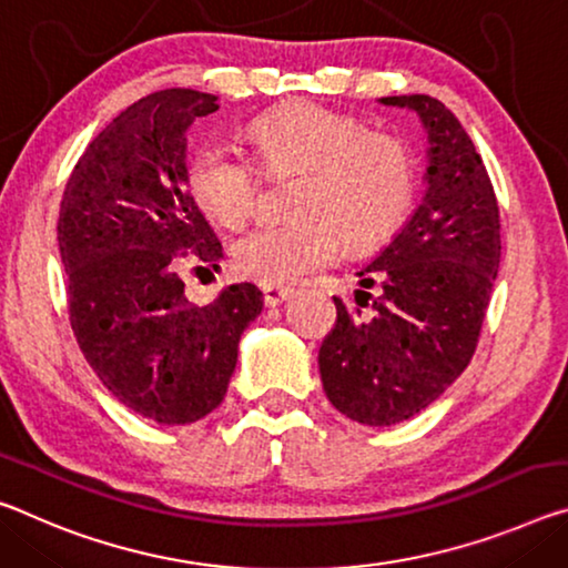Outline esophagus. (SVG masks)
<instances>
[{"instance_id":"obj_1","label":"esophagus","mask_w":568,"mask_h":568,"mask_svg":"<svg viewBox=\"0 0 568 568\" xmlns=\"http://www.w3.org/2000/svg\"><path fill=\"white\" fill-rule=\"evenodd\" d=\"M293 291L291 287H281V285H263V301L267 308H277L283 305L287 298H291Z\"/></svg>"}]
</instances>
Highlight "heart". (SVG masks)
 <instances>
[{"label": "heart", "mask_w": 568, "mask_h": 568, "mask_svg": "<svg viewBox=\"0 0 568 568\" xmlns=\"http://www.w3.org/2000/svg\"><path fill=\"white\" fill-rule=\"evenodd\" d=\"M250 141L265 174H301L293 224H265L235 242L242 277L285 285L326 267L341 252L372 247L404 220L414 192L409 149L366 133L354 115L293 103L252 123ZM257 166L230 143H206L189 164L194 202L222 227L247 224L257 204Z\"/></svg>", "instance_id": "heart-1"}]
</instances>
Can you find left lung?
Instances as JSON below:
<instances>
[{
    "mask_svg": "<svg viewBox=\"0 0 568 568\" xmlns=\"http://www.w3.org/2000/svg\"><path fill=\"white\" fill-rule=\"evenodd\" d=\"M379 103L417 113L425 129V196L358 273V285H381L377 295L358 287L356 311L333 298L338 316L318 368L341 414L392 427L443 397L470 364L500 267V217L483 159L445 103L429 95Z\"/></svg>",
    "mask_w": 568,
    "mask_h": 568,
    "instance_id": "8db88e82",
    "label": "left lung"
}]
</instances>
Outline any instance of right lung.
Masks as SVG:
<instances>
[{
  "label": "right lung",
  "instance_id": "obj_1",
  "mask_svg": "<svg viewBox=\"0 0 568 568\" xmlns=\"http://www.w3.org/2000/svg\"><path fill=\"white\" fill-rule=\"evenodd\" d=\"M217 108V95L192 88L141 98L90 141L60 202L78 346L115 399L159 425H192L220 407L242 333L263 311L252 283L189 303L179 275L186 255L222 260L186 169V131Z\"/></svg>",
  "mask_w": 568,
  "mask_h": 568
}]
</instances>
